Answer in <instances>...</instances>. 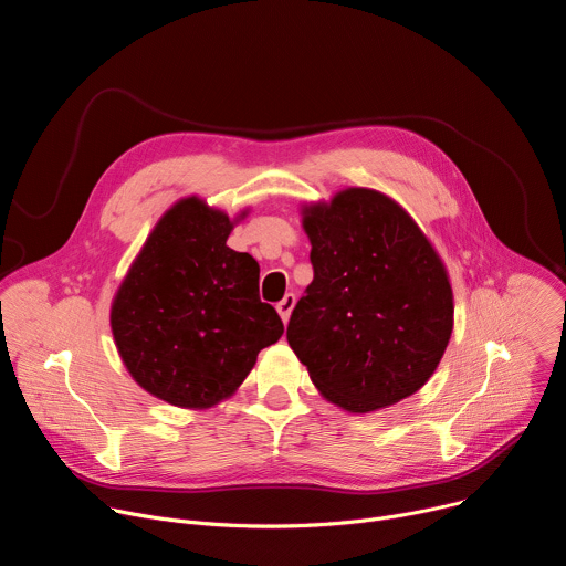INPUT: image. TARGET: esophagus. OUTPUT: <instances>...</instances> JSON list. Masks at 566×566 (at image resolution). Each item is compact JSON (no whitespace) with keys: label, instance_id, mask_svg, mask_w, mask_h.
I'll return each mask as SVG.
<instances>
[{"label":"esophagus","instance_id":"esophagus-1","mask_svg":"<svg viewBox=\"0 0 566 566\" xmlns=\"http://www.w3.org/2000/svg\"><path fill=\"white\" fill-rule=\"evenodd\" d=\"M293 306H295V295L293 293H286L280 302H277V313H280V317L284 319V322H289V317H291V311H293Z\"/></svg>","mask_w":566,"mask_h":566}]
</instances>
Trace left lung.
Returning <instances> with one entry per match:
<instances>
[{
	"instance_id": "left-lung-1",
	"label": "left lung",
	"mask_w": 566,
	"mask_h": 566,
	"mask_svg": "<svg viewBox=\"0 0 566 566\" xmlns=\"http://www.w3.org/2000/svg\"><path fill=\"white\" fill-rule=\"evenodd\" d=\"M313 282L286 340L311 380L349 412L387 408L421 389L452 334L446 269L389 197L349 188L304 210Z\"/></svg>"
}]
</instances>
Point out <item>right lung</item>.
<instances>
[{"label":"right lung","instance_id":"right-lung-1","mask_svg":"<svg viewBox=\"0 0 566 566\" xmlns=\"http://www.w3.org/2000/svg\"><path fill=\"white\" fill-rule=\"evenodd\" d=\"M230 219L190 197L151 230L112 304L134 380L177 408L230 396L284 325L260 300V264L226 247Z\"/></svg>","mask_w":566,"mask_h":566}]
</instances>
